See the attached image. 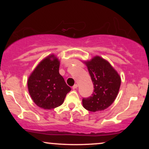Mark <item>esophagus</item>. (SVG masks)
Wrapping results in <instances>:
<instances>
[{
    "instance_id": "esophagus-1",
    "label": "esophagus",
    "mask_w": 149,
    "mask_h": 149,
    "mask_svg": "<svg viewBox=\"0 0 149 149\" xmlns=\"http://www.w3.org/2000/svg\"><path fill=\"white\" fill-rule=\"evenodd\" d=\"M77 88H78V85H77V84H75V85H73V86L72 87L73 90H75V89H76Z\"/></svg>"
}]
</instances>
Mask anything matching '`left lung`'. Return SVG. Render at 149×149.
<instances>
[{"mask_svg": "<svg viewBox=\"0 0 149 149\" xmlns=\"http://www.w3.org/2000/svg\"><path fill=\"white\" fill-rule=\"evenodd\" d=\"M84 63L95 89L92 96L83 99V106L92 112L103 111L115 101L120 87V76L109 61L100 56Z\"/></svg>", "mask_w": 149, "mask_h": 149, "instance_id": "obj_1", "label": "left lung"}]
</instances>
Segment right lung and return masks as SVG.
<instances>
[{"instance_id":"obj_1","label":"right lung","mask_w":149,"mask_h":149,"mask_svg":"<svg viewBox=\"0 0 149 149\" xmlns=\"http://www.w3.org/2000/svg\"><path fill=\"white\" fill-rule=\"evenodd\" d=\"M59 64L57 57L51 54L42 59L29 77L27 85L30 96L42 109L59 107L71 90L59 74Z\"/></svg>"}]
</instances>
